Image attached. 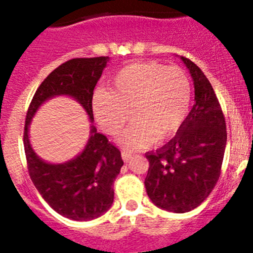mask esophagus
I'll list each match as a JSON object with an SVG mask.
<instances>
[{"label": "esophagus", "mask_w": 253, "mask_h": 253, "mask_svg": "<svg viewBox=\"0 0 253 253\" xmlns=\"http://www.w3.org/2000/svg\"><path fill=\"white\" fill-rule=\"evenodd\" d=\"M131 156H133V154H131L130 152L122 151V158H123V160L125 161V162H128V161L130 160V158H131Z\"/></svg>", "instance_id": "obj_1"}]
</instances>
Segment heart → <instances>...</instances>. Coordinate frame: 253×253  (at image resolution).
I'll return each instance as SVG.
<instances>
[{"instance_id":"1","label":"heart","mask_w":253,"mask_h":253,"mask_svg":"<svg viewBox=\"0 0 253 253\" xmlns=\"http://www.w3.org/2000/svg\"><path fill=\"white\" fill-rule=\"evenodd\" d=\"M193 100V84L185 69L157 62L124 67L114 76L110 91H96L92 110L102 129L116 135L130 119L120 142L133 149L173 137L184 126Z\"/></svg>"}]
</instances>
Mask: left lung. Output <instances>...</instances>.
Returning <instances> with one entry per match:
<instances>
[{"mask_svg":"<svg viewBox=\"0 0 253 253\" xmlns=\"http://www.w3.org/2000/svg\"><path fill=\"white\" fill-rule=\"evenodd\" d=\"M195 88V104L184 126L169 143L147 153L144 180L153 204L167 211L195 209L215 187L222 171L227 129L213 87L194 62L181 57Z\"/></svg>","mask_w":253,"mask_h":253,"instance_id":"8db88e82","label":"left lung"}]
</instances>
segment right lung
I'll list each match as a JSON object with an SVG mask.
<instances>
[{"mask_svg": "<svg viewBox=\"0 0 253 253\" xmlns=\"http://www.w3.org/2000/svg\"><path fill=\"white\" fill-rule=\"evenodd\" d=\"M107 60L109 57L73 58L60 64L38 87L26 113L24 148L31 181L58 214L72 220H91L110 209L114 181L124 165L120 151L92 125L82 153L66 163L53 165L31 148L29 125L40 105L59 95L77 100L92 122L93 88Z\"/></svg>", "mask_w": 253, "mask_h": 253, "instance_id": "add662e5", "label": "right lung"}]
</instances>
